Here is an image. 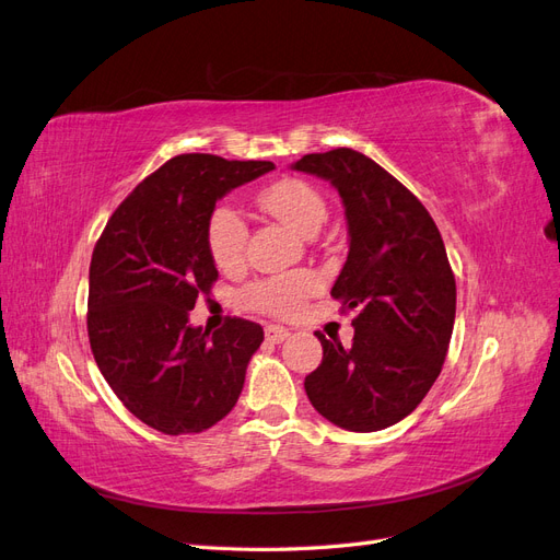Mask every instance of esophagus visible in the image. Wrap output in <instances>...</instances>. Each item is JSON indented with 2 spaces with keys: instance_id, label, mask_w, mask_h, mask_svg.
<instances>
[{
  "instance_id": "esophagus-1",
  "label": "esophagus",
  "mask_w": 560,
  "mask_h": 560,
  "mask_svg": "<svg viewBox=\"0 0 560 560\" xmlns=\"http://www.w3.org/2000/svg\"><path fill=\"white\" fill-rule=\"evenodd\" d=\"M290 329H284V327H280V325H268L266 327V341H270V343H282V341H287V338H290Z\"/></svg>"
}]
</instances>
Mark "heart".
Masks as SVG:
<instances>
[{
  "mask_svg": "<svg viewBox=\"0 0 560 560\" xmlns=\"http://www.w3.org/2000/svg\"><path fill=\"white\" fill-rule=\"evenodd\" d=\"M259 206L278 217L282 224L294 229L296 233L313 238L325 224L327 206L315 186L301 179H282L268 186L257 198ZM249 231L243 214L226 206H217L208 219V247L219 268H235L245 259ZM317 290V280L306 270L294 273H280L247 284L241 292V303L245 308L261 311L276 317H292L301 311L306 301Z\"/></svg>",
  "mask_w": 560,
  "mask_h": 560,
  "instance_id": "obj_1",
  "label": "heart"
}]
</instances>
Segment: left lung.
<instances>
[{
	"label": "left lung",
	"instance_id": "obj_1",
	"mask_svg": "<svg viewBox=\"0 0 560 560\" xmlns=\"http://www.w3.org/2000/svg\"><path fill=\"white\" fill-rule=\"evenodd\" d=\"M327 179L341 196L348 259L331 296L352 319V346L322 343L306 376L315 411L350 432H378L404 420L430 393L446 360L455 322V278L434 219L401 182L354 149L292 163Z\"/></svg>",
	"mask_w": 560,
	"mask_h": 560
}]
</instances>
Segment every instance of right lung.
Returning a JSON list of instances; mask_svg holds the SVG:
<instances>
[{
  "instance_id": "add662e5",
  "label": "right lung",
  "mask_w": 560,
  "mask_h": 560,
  "mask_svg": "<svg viewBox=\"0 0 560 560\" xmlns=\"http://www.w3.org/2000/svg\"><path fill=\"white\" fill-rule=\"evenodd\" d=\"M273 167L212 154L175 156L135 186L93 249V358L126 409L163 434L212 428L243 393L264 329L233 317L210 334L189 325V311L217 280L208 247L217 200Z\"/></svg>"
}]
</instances>
